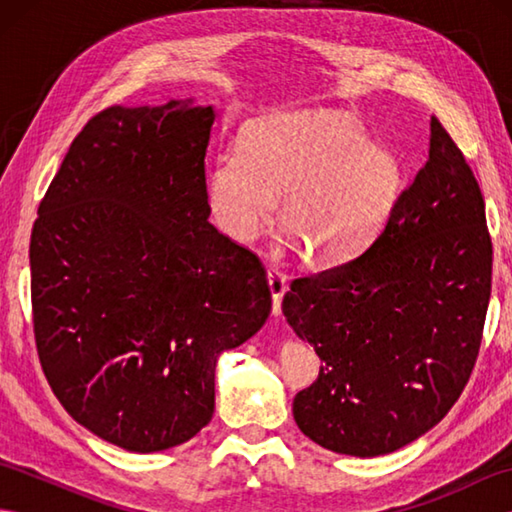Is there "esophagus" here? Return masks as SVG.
<instances>
[{"label":"esophagus","instance_id":"obj_1","mask_svg":"<svg viewBox=\"0 0 512 512\" xmlns=\"http://www.w3.org/2000/svg\"><path fill=\"white\" fill-rule=\"evenodd\" d=\"M266 277H268L270 295H273V314H275V317H279V314H281V299H284L286 290H288V279L279 268H273V266L266 270Z\"/></svg>","mask_w":512,"mask_h":512}]
</instances>
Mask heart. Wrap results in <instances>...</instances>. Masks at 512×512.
Masks as SVG:
<instances>
[{"instance_id": "1", "label": "heart", "mask_w": 512, "mask_h": 512, "mask_svg": "<svg viewBox=\"0 0 512 512\" xmlns=\"http://www.w3.org/2000/svg\"><path fill=\"white\" fill-rule=\"evenodd\" d=\"M400 171L385 149L367 145L352 116L301 110L244 129L239 149L217 154L209 206L235 242H250L284 195L281 226L314 268L350 262L374 242L398 198Z\"/></svg>"}]
</instances>
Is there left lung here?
Returning <instances> with one entry per match:
<instances>
[{"mask_svg": "<svg viewBox=\"0 0 512 512\" xmlns=\"http://www.w3.org/2000/svg\"><path fill=\"white\" fill-rule=\"evenodd\" d=\"M484 198L436 116L429 160L361 257L295 279L281 310L323 361L292 402L334 453L376 458L418 440L469 383L491 299Z\"/></svg>", "mask_w": 512, "mask_h": 512, "instance_id": "left-lung-1", "label": "left lung"}]
</instances>
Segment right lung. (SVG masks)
<instances>
[{
    "mask_svg": "<svg viewBox=\"0 0 512 512\" xmlns=\"http://www.w3.org/2000/svg\"><path fill=\"white\" fill-rule=\"evenodd\" d=\"M213 105L107 107L72 140L30 237L39 361L63 409L125 451L191 440L215 363L266 323L257 255L209 222Z\"/></svg>",
    "mask_w": 512,
    "mask_h": 512,
    "instance_id": "right-lung-1",
    "label": "right lung"
}]
</instances>
